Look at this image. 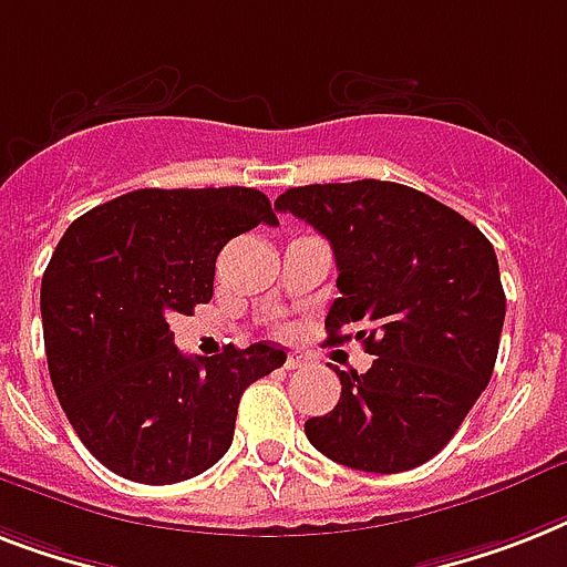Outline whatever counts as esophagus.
<instances>
[{"mask_svg": "<svg viewBox=\"0 0 567 567\" xmlns=\"http://www.w3.org/2000/svg\"><path fill=\"white\" fill-rule=\"evenodd\" d=\"M299 367H306V361L299 355H288L285 358V370H299Z\"/></svg>", "mask_w": 567, "mask_h": 567, "instance_id": "1", "label": "esophagus"}]
</instances>
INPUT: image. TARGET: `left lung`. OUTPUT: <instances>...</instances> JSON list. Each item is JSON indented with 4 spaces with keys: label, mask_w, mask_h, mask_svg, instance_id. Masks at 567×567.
<instances>
[{
    "label": "left lung",
    "mask_w": 567,
    "mask_h": 567,
    "mask_svg": "<svg viewBox=\"0 0 567 567\" xmlns=\"http://www.w3.org/2000/svg\"><path fill=\"white\" fill-rule=\"evenodd\" d=\"M276 209L329 238L338 291L329 343L361 340L372 367L338 370L340 402L306 436L340 466L395 475L445 449L498 358L507 297L489 238L425 192L384 179L297 186Z\"/></svg>",
    "instance_id": "left-lung-1"
}]
</instances>
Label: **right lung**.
Segmentation results:
<instances>
[{
  "mask_svg": "<svg viewBox=\"0 0 567 567\" xmlns=\"http://www.w3.org/2000/svg\"><path fill=\"white\" fill-rule=\"evenodd\" d=\"M276 224L256 188H140L72 220L43 274L49 372L92 457L136 483H179L215 466L241 393L285 363L270 343L188 358L168 315L209 302L229 238Z\"/></svg>",
  "mask_w": 567,
  "mask_h": 567,
  "instance_id": "obj_1",
  "label": "right lung"
}]
</instances>
